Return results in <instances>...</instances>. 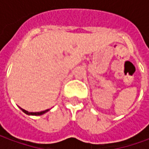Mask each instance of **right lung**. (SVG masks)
I'll use <instances>...</instances> for the list:
<instances>
[{
  "label": "right lung",
  "mask_w": 149,
  "mask_h": 149,
  "mask_svg": "<svg viewBox=\"0 0 149 149\" xmlns=\"http://www.w3.org/2000/svg\"><path fill=\"white\" fill-rule=\"evenodd\" d=\"M20 109L22 110V111L24 112L26 114H28V115H41V114H44V113H45L46 112H48L49 109H46V110H45V111H41V112H36V113H34V112H28L25 110V109H21L20 108Z\"/></svg>",
  "instance_id": "right-lung-1"
}]
</instances>
